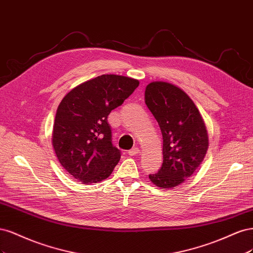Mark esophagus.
<instances>
[{
	"label": "esophagus",
	"mask_w": 253,
	"mask_h": 253,
	"mask_svg": "<svg viewBox=\"0 0 253 253\" xmlns=\"http://www.w3.org/2000/svg\"><path fill=\"white\" fill-rule=\"evenodd\" d=\"M138 152H140V149H138L137 147H133L128 151V154H129V156L132 157V156H135V154H137Z\"/></svg>",
	"instance_id": "34e87169"
}]
</instances>
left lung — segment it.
Instances as JSON below:
<instances>
[{
    "mask_svg": "<svg viewBox=\"0 0 253 253\" xmlns=\"http://www.w3.org/2000/svg\"><path fill=\"white\" fill-rule=\"evenodd\" d=\"M145 103L163 135V165L150 181L171 189L190 177L205 158L209 140L199 109L184 90L163 81L146 87Z\"/></svg>",
    "mask_w": 253,
    "mask_h": 253,
    "instance_id": "left-lung-1",
    "label": "left lung"
}]
</instances>
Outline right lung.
Wrapping results in <instances>:
<instances>
[{"label":"right lung","instance_id":"1","mask_svg":"<svg viewBox=\"0 0 253 253\" xmlns=\"http://www.w3.org/2000/svg\"><path fill=\"white\" fill-rule=\"evenodd\" d=\"M137 80L102 75L63 97L53 124L52 146L62 167L82 184L106 180L121 159L107 118L137 88Z\"/></svg>","mask_w":253,"mask_h":253}]
</instances>
